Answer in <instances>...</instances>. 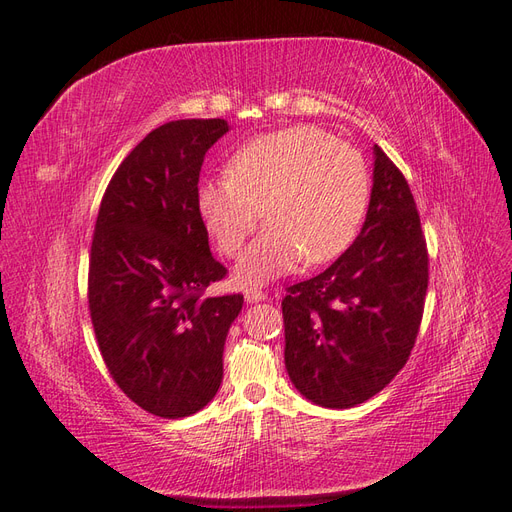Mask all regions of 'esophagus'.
Returning <instances> with one entry per match:
<instances>
[{"instance_id": "esophagus-1", "label": "esophagus", "mask_w": 512, "mask_h": 512, "mask_svg": "<svg viewBox=\"0 0 512 512\" xmlns=\"http://www.w3.org/2000/svg\"><path fill=\"white\" fill-rule=\"evenodd\" d=\"M245 299H247L249 304H254V302H265V299H267V293L258 291V289H247V291H245Z\"/></svg>"}]
</instances>
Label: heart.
<instances>
[{"label": "heart", "mask_w": 512, "mask_h": 512, "mask_svg": "<svg viewBox=\"0 0 512 512\" xmlns=\"http://www.w3.org/2000/svg\"><path fill=\"white\" fill-rule=\"evenodd\" d=\"M371 178L363 154L315 126H293L245 141L228 176L206 180L197 208L219 249L234 258L256 230L269 226L236 267L241 284H263L299 263L339 258L363 226Z\"/></svg>", "instance_id": "b5f03b06"}]
</instances>
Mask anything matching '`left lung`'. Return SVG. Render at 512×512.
<instances>
[{
    "instance_id": "1",
    "label": "left lung",
    "mask_w": 512,
    "mask_h": 512,
    "mask_svg": "<svg viewBox=\"0 0 512 512\" xmlns=\"http://www.w3.org/2000/svg\"><path fill=\"white\" fill-rule=\"evenodd\" d=\"M373 189L356 241L319 273L286 289L284 365L323 408L380 393L415 347L428 291V247L404 173L373 145Z\"/></svg>"
}]
</instances>
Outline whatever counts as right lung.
Segmentation results:
<instances>
[{"instance_id":"1","label":"right lung","mask_w":512,"mask_h":512,"mask_svg":"<svg viewBox=\"0 0 512 512\" xmlns=\"http://www.w3.org/2000/svg\"><path fill=\"white\" fill-rule=\"evenodd\" d=\"M226 119H180L149 132L99 204L89 310L112 380L165 419L189 417L219 391L223 345L243 295L204 297L226 278L197 208L204 156Z\"/></svg>"}]
</instances>
